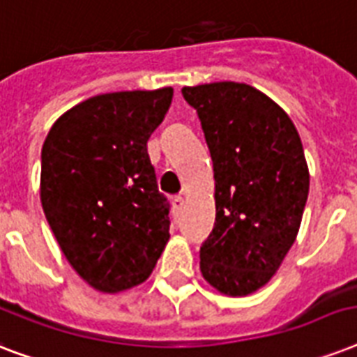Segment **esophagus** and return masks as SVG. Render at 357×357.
<instances>
[{
	"mask_svg": "<svg viewBox=\"0 0 357 357\" xmlns=\"http://www.w3.org/2000/svg\"><path fill=\"white\" fill-rule=\"evenodd\" d=\"M183 198L181 196H174L172 198V209H174V215H179L181 209H183Z\"/></svg>",
	"mask_w": 357,
	"mask_h": 357,
	"instance_id": "esophagus-1",
	"label": "esophagus"
}]
</instances>
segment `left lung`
Here are the masks:
<instances>
[{
    "label": "left lung",
    "instance_id": "8db88e82",
    "mask_svg": "<svg viewBox=\"0 0 357 357\" xmlns=\"http://www.w3.org/2000/svg\"><path fill=\"white\" fill-rule=\"evenodd\" d=\"M196 109L215 172L217 217L200 246V271L220 293L263 287L293 246L310 172L294 123L280 105L244 83L181 89Z\"/></svg>",
    "mask_w": 357,
    "mask_h": 357
}]
</instances>
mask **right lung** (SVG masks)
<instances>
[{
  "label": "right lung",
  "mask_w": 357,
  "mask_h": 357,
  "mask_svg": "<svg viewBox=\"0 0 357 357\" xmlns=\"http://www.w3.org/2000/svg\"><path fill=\"white\" fill-rule=\"evenodd\" d=\"M174 91L100 94L53 123L42 146L40 200L64 257L103 293L150 276L170 238L148 139Z\"/></svg>",
  "instance_id": "add662e5"
}]
</instances>
